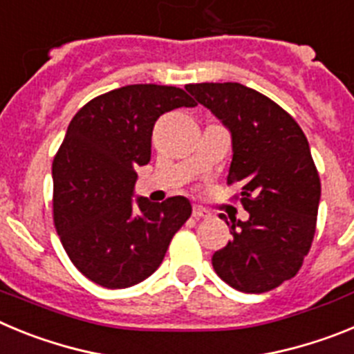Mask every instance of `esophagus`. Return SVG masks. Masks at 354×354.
<instances>
[{
	"mask_svg": "<svg viewBox=\"0 0 354 354\" xmlns=\"http://www.w3.org/2000/svg\"><path fill=\"white\" fill-rule=\"evenodd\" d=\"M193 216H195L196 220H200V218H211V212L205 211L204 207H198V205H195V207H193Z\"/></svg>",
	"mask_w": 354,
	"mask_h": 354,
	"instance_id": "34e87169",
	"label": "esophagus"
}]
</instances>
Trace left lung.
<instances>
[{
	"label": "left lung",
	"instance_id": "8db88e82",
	"mask_svg": "<svg viewBox=\"0 0 354 354\" xmlns=\"http://www.w3.org/2000/svg\"><path fill=\"white\" fill-rule=\"evenodd\" d=\"M227 127V184L241 186L248 220H230L234 239L214 252L216 274L241 292H266L301 268L315 234L321 183L301 127L277 102L241 83L187 84Z\"/></svg>",
	"mask_w": 354,
	"mask_h": 354
}]
</instances>
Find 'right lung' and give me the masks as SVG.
<instances>
[{
  "mask_svg": "<svg viewBox=\"0 0 354 354\" xmlns=\"http://www.w3.org/2000/svg\"><path fill=\"white\" fill-rule=\"evenodd\" d=\"M183 106L196 104L180 88L127 84L92 99L68 124L53 161L55 227L72 264L97 286L143 282L192 216L184 196L133 198L156 120Z\"/></svg>",
  "mask_w": 354,
  "mask_h": 354,
  "instance_id": "add662e5",
  "label": "right lung"
}]
</instances>
